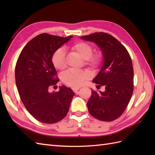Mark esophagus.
Masks as SVG:
<instances>
[{
    "instance_id": "34e87169",
    "label": "esophagus",
    "mask_w": 155,
    "mask_h": 155,
    "mask_svg": "<svg viewBox=\"0 0 155 155\" xmlns=\"http://www.w3.org/2000/svg\"><path fill=\"white\" fill-rule=\"evenodd\" d=\"M78 89H79V88H78V87H74V88H72V90H73V91L74 92V93H77V92L78 91Z\"/></svg>"
}]
</instances>
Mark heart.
I'll list each match as a JSON object with an SVG mask.
<instances>
[{"mask_svg":"<svg viewBox=\"0 0 155 155\" xmlns=\"http://www.w3.org/2000/svg\"><path fill=\"white\" fill-rule=\"evenodd\" d=\"M72 50L76 51L87 61V63L92 67H97L101 62V56L95 55L92 57L93 48L87 42H77L72 46ZM52 63L56 68L62 70L65 67V53L63 48H59L54 52L52 57ZM87 74L82 71H67L62 75V81L68 86L78 87L83 85L87 80Z\"/></svg>","mask_w":155,"mask_h":155,"instance_id":"obj_1","label":"heart"}]
</instances>
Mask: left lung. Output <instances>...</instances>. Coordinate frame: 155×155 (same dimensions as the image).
Masks as SVG:
<instances>
[{
    "instance_id": "obj_1",
    "label": "left lung",
    "mask_w": 155,
    "mask_h": 155,
    "mask_svg": "<svg viewBox=\"0 0 155 155\" xmlns=\"http://www.w3.org/2000/svg\"><path fill=\"white\" fill-rule=\"evenodd\" d=\"M81 38L96 44L103 59L93 82L104 86L105 91H92L88 110L98 120H114L123 113L133 93L134 72L130 55L119 41L105 32H95Z\"/></svg>"
}]
</instances>
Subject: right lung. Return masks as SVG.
<instances>
[{
    "instance_id": "right-lung-1",
    "label": "right lung",
    "mask_w": 155,
    "mask_h": 155,
    "mask_svg": "<svg viewBox=\"0 0 155 155\" xmlns=\"http://www.w3.org/2000/svg\"><path fill=\"white\" fill-rule=\"evenodd\" d=\"M72 36L62 38L42 33L26 45L15 67V81L21 99L28 113L46 124L57 123L67 114L74 93L62 85L58 92L48 91L57 84L54 52Z\"/></svg>"
}]
</instances>
